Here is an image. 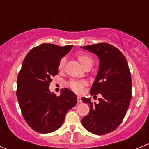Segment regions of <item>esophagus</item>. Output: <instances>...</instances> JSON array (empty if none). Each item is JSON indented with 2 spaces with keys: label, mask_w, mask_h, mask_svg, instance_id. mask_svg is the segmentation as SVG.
<instances>
[{
  "label": "esophagus",
  "mask_w": 149,
  "mask_h": 149,
  "mask_svg": "<svg viewBox=\"0 0 149 149\" xmlns=\"http://www.w3.org/2000/svg\"><path fill=\"white\" fill-rule=\"evenodd\" d=\"M77 101L78 102H81V97L80 96H78L77 97Z\"/></svg>",
  "instance_id": "obj_1"
}]
</instances>
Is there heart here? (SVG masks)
<instances>
[{"instance_id": "b5f03b06", "label": "heart", "mask_w": 149, "mask_h": 149, "mask_svg": "<svg viewBox=\"0 0 149 149\" xmlns=\"http://www.w3.org/2000/svg\"><path fill=\"white\" fill-rule=\"evenodd\" d=\"M76 57H77L79 61L80 62L81 65L84 68L87 65H92V63H93V59L92 58L90 55L86 54V53H78ZM65 63V59L62 58L59 62V70H63V68H64ZM69 85H70V87L76 92H81L83 89L84 84L81 81H72L70 82Z\"/></svg>"}]
</instances>
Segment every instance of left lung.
Wrapping results in <instances>:
<instances>
[{
    "label": "left lung",
    "mask_w": 149,
    "mask_h": 149,
    "mask_svg": "<svg viewBox=\"0 0 149 149\" xmlns=\"http://www.w3.org/2000/svg\"><path fill=\"white\" fill-rule=\"evenodd\" d=\"M80 47L99 59V69L90 94L102 95L98 103H92L90 98H81L90 108L81 123L89 132L105 135L122 123L130 102L132 80L128 63L123 54L111 44L100 43Z\"/></svg>",
    "instance_id": "obj_1"
}]
</instances>
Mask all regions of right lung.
<instances>
[{"label": "right lung", "mask_w": 149, "mask_h": 149, "mask_svg": "<svg viewBox=\"0 0 149 149\" xmlns=\"http://www.w3.org/2000/svg\"><path fill=\"white\" fill-rule=\"evenodd\" d=\"M73 47L42 44L30 50L23 61L17 77V97L23 117L36 132L58 130L66 113L77 103L73 91L65 88L57 97L49 88L52 77L58 74L59 62Z\"/></svg>", "instance_id": "obj_1"}]
</instances>
